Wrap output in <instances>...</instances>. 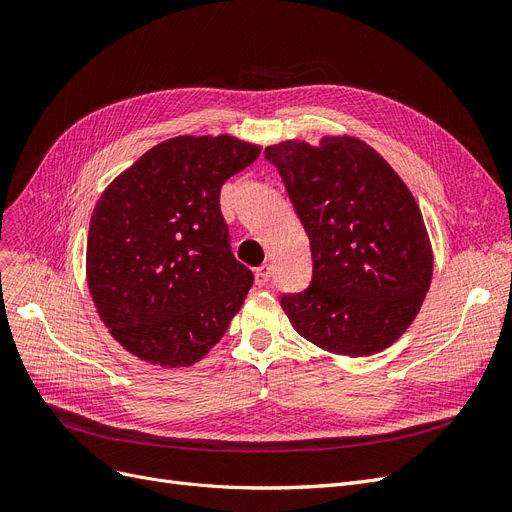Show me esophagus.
<instances>
[{
  "label": "esophagus",
  "mask_w": 512,
  "mask_h": 512,
  "mask_svg": "<svg viewBox=\"0 0 512 512\" xmlns=\"http://www.w3.org/2000/svg\"><path fill=\"white\" fill-rule=\"evenodd\" d=\"M254 275H256V285L264 287L266 283H269V279L273 275V266L271 264H262V266H258Z\"/></svg>",
  "instance_id": "esophagus-1"
}]
</instances>
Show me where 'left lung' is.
I'll use <instances>...</instances> for the list:
<instances>
[{"label":"left lung","mask_w":512,"mask_h":512,"mask_svg":"<svg viewBox=\"0 0 512 512\" xmlns=\"http://www.w3.org/2000/svg\"><path fill=\"white\" fill-rule=\"evenodd\" d=\"M310 239L312 281L281 308L308 342L371 356L415 321L433 275L431 241L410 189L369 143L325 135L264 150Z\"/></svg>","instance_id":"obj_1"}]
</instances>
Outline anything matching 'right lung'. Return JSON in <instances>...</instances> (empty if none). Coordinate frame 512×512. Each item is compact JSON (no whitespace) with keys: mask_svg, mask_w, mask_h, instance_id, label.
I'll list each match as a JSON object with an SVG mask.
<instances>
[{"mask_svg":"<svg viewBox=\"0 0 512 512\" xmlns=\"http://www.w3.org/2000/svg\"><path fill=\"white\" fill-rule=\"evenodd\" d=\"M260 156L231 135H179L145 152L97 200L87 285L116 342L160 367H191L221 342L254 283L235 260L221 187Z\"/></svg>","mask_w":512,"mask_h":512,"instance_id":"obj_1","label":"right lung"}]
</instances>
